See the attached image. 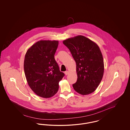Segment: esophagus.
I'll return each instance as SVG.
<instances>
[{
	"mask_svg": "<svg viewBox=\"0 0 130 130\" xmlns=\"http://www.w3.org/2000/svg\"><path fill=\"white\" fill-rule=\"evenodd\" d=\"M69 73V71H66L65 72V75H68Z\"/></svg>",
	"mask_w": 130,
	"mask_h": 130,
	"instance_id": "obj_1",
	"label": "esophagus"
}]
</instances>
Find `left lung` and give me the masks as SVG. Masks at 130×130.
Returning a JSON list of instances; mask_svg holds the SVG:
<instances>
[{
  "label": "left lung",
  "mask_w": 130,
  "mask_h": 130,
  "mask_svg": "<svg viewBox=\"0 0 130 130\" xmlns=\"http://www.w3.org/2000/svg\"><path fill=\"white\" fill-rule=\"evenodd\" d=\"M76 63L77 80L72 85L76 92L83 95L94 92L104 73V62L98 45L83 36L63 40Z\"/></svg>",
  "instance_id": "1"
}]
</instances>
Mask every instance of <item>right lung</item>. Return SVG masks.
I'll use <instances>...</instances> for the list:
<instances>
[{
    "mask_svg": "<svg viewBox=\"0 0 130 130\" xmlns=\"http://www.w3.org/2000/svg\"><path fill=\"white\" fill-rule=\"evenodd\" d=\"M58 40H39L27 51L24 69L28 84L39 97L48 98L58 92L64 74L54 58Z\"/></svg>",
    "mask_w": 130,
    "mask_h": 130,
    "instance_id": "add662e5",
    "label": "right lung"
}]
</instances>
